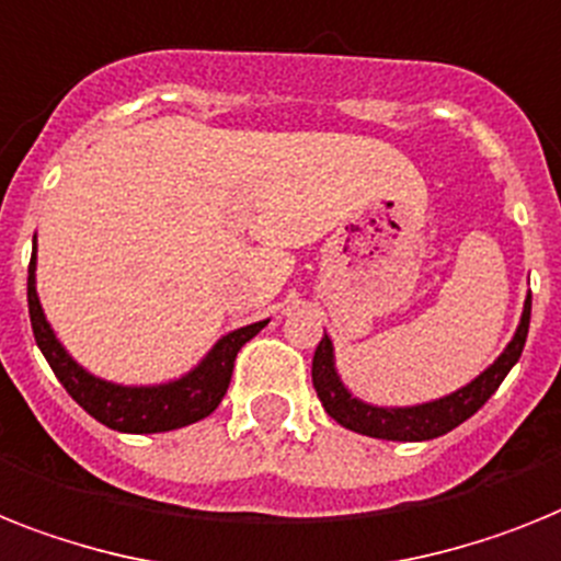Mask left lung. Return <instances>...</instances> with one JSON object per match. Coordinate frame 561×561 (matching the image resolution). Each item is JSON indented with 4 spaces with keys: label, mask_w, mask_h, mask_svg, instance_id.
Returning <instances> with one entry per match:
<instances>
[{
    "label": "left lung",
    "mask_w": 561,
    "mask_h": 561,
    "mask_svg": "<svg viewBox=\"0 0 561 561\" xmlns=\"http://www.w3.org/2000/svg\"><path fill=\"white\" fill-rule=\"evenodd\" d=\"M530 328V296L525 299V310H522V322L513 333L511 345L502 351L491 368L479 374L477 379L465 388H459L450 397H442L436 402L413 404V408H376V404L362 402V399L351 397V390L342 385L336 368H333V345L328 333L319 342L317 353H313V388L328 411V416L336 419L339 425L347 431H356L362 436H374V439H393V442H425L436 439L442 433L454 431L456 425H462L465 419L482 408L488 399L496 393L507 370L519 362L525 339H528Z\"/></svg>",
    "instance_id": "obj_1"
}]
</instances>
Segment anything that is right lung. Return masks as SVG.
Returning a JSON list of instances; mask_svg holds the SVG:
<instances>
[{"mask_svg": "<svg viewBox=\"0 0 561 561\" xmlns=\"http://www.w3.org/2000/svg\"><path fill=\"white\" fill-rule=\"evenodd\" d=\"M27 310H31L36 345L45 353L56 379L65 385V390L79 408H84L96 422L119 433L176 431V427L210 416L228 393L237 353L267 324V319L244 324L239 331L222 336L191 374L173 379V382L150 385V388H125V385L105 382L70 359L45 319V310L36 296V237H33V256L27 265Z\"/></svg>", "mask_w": 561, "mask_h": 561, "instance_id": "1", "label": "right lung"}]
</instances>
